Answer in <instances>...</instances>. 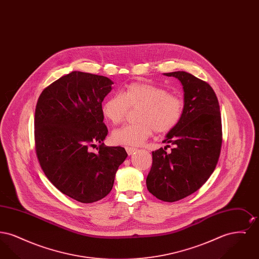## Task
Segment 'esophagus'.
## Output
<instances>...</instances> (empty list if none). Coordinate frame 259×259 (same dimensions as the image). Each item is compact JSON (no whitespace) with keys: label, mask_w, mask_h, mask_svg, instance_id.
I'll return each instance as SVG.
<instances>
[{"label":"esophagus","mask_w":259,"mask_h":259,"mask_svg":"<svg viewBox=\"0 0 259 259\" xmlns=\"http://www.w3.org/2000/svg\"><path fill=\"white\" fill-rule=\"evenodd\" d=\"M125 149H126L127 153H128L129 155H131V154L135 151L136 148H133V147H125Z\"/></svg>","instance_id":"1"}]
</instances>
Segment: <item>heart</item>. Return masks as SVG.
<instances>
[{
	"label": "heart",
	"mask_w": 259,
	"mask_h": 259,
	"mask_svg": "<svg viewBox=\"0 0 259 259\" xmlns=\"http://www.w3.org/2000/svg\"><path fill=\"white\" fill-rule=\"evenodd\" d=\"M140 108L139 122L125 125L112 132L116 144L139 146L155 131L166 134L180 123L185 111V101L180 95L169 93L164 87L149 82H134L120 93L106 99L102 106L104 115L112 124L123 122L130 109Z\"/></svg>",
	"instance_id": "b5f03b06"
}]
</instances>
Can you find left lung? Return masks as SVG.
Masks as SVG:
<instances>
[{"label": "left lung", "instance_id": "1", "mask_svg": "<svg viewBox=\"0 0 259 259\" xmlns=\"http://www.w3.org/2000/svg\"><path fill=\"white\" fill-rule=\"evenodd\" d=\"M177 77L185 91L182 120L152 151L147 178L148 191L164 202H176L194 193L212 174L222 144V116L218 97L209 83L186 72L164 74Z\"/></svg>", "mask_w": 259, "mask_h": 259}]
</instances>
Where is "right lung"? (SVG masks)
<instances>
[{
  "instance_id": "right-lung-1",
  "label": "right lung",
  "mask_w": 259,
  "mask_h": 259,
  "mask_svg": "<svg viewBox=\"0 0 259 259\" xmlns=\"http://www.w3.org/2000/svg\"><path fill=\"white\" fill-rule=\"evenodd\" d=\"M110 78L72 72L46 87L35 111L37 160L50 183L81 203L106 197L115 172L127 157L121 147H107L108 128L102 102L111 92ZM98 143L97 153L89 151Z\"/></svg>"
}]
</instances>
